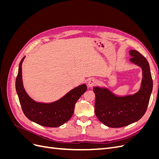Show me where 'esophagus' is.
Instances as JSON below:
<instances>
[{
    "mask_svg": "<svg viewBox=\"0 0 159 159\" xmlns=\"http://www.w3.org/2000/svg\"><path fill=\"white\" fill-rule=\"evenodd\" d=\"M98 84V81L95 79H91L89 81H88V86L89 88H92L95 86L96 85Z\"/></svg>",
    "mask_w": 159,
    "mask_h": 159,
    "instance_id": "esophagus-1",
    "label": "esophagus"
}]
</instances>
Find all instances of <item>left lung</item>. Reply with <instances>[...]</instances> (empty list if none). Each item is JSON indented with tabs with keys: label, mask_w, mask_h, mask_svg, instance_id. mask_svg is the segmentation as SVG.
Wrapping results in <instances>:
<instances>
[{
	"label": "left lung",
	"mask_w": 159,
	"mask_h": 159,
	"mask_svg": "<svg viewBox=\"0 0 159 159\" xmlns=\"http://www.w3.org/2000/svg\"><path fill=\"white\" fill-rule=\"evenodd\" d=\"M130 61L143 70L141 87L133 95L119 97L107 88H93L95 94V113L105 125L118 128L129 125L145 113L152 90V80L147 59L137 50H131Z\"/></svg>",
	"instance_id": "1"
}]
</instances>
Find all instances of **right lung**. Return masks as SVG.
Masks as SVG:
<instances>
[{
  "mask_svg": "<svg viewBox=\"0 0 159 159\" xmlns=\"http://www.w3.org/2000/svg\"><path fill=\"white\" fill-rule=\"evenodd\" d=\"M19 64L16 79V90L23 113L30 121L42 126L57 127L68 121L74 112L75 104L86 90L87 86L82 84L65 95L63 98L50 103L36 102L26 93L22 78V64Z\"/></svg>",
  "mask_w": 159,
  "mask_h": 159,
  "instance_id": "right-lung-1",
  "label": "right lung"
}]
</instances>
